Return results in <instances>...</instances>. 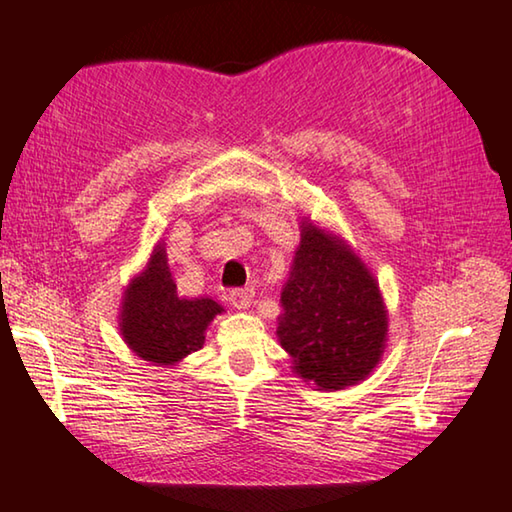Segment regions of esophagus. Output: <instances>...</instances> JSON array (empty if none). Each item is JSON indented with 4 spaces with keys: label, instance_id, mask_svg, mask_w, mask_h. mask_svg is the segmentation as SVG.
Returning a JSON list of instances; mask_svg holds the SVG:
<instances>
[{
    "label": "esophagus",
    "instance_id": "esophagus-1",
    "mask_svg": "<svg viewBox=\"0 0 512 512\" xmlns=\"http://www.w3.org/2000/svg\"><path fill=\"white\" fill-rule=\"evenodd\" d=\"M253 297H255V292L250 288H237L231 292V297L228 299H231V303L237 310H248L250 303H253Z\"/></svg>",
    "mask_w": 512,
    "mask_h": 512
}]
</instances>
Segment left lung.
I'll list each match as a JSON object with an SVG mask.
<instances>
[{
	"instance_id": "8db88e82",
	"label": "left lung",
	"mask_w": 512,
	"mask_h": 512,
	"mask_svg": "<svg viewBox=\"0 0 512 512\" xmlns=\"http://www.w3.org/2000/svg\"><path fill=\"white\" fill-rule=\"evenodd\" d=\"M299 231L275 334L292 374L319 391H339L378 367L389 314L378 279L343 237L310 217H301Z\"/></svg>"
}]
</instances>
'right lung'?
<instances>
[{
    "label": "right lung",
    "instance_id": "add662e5",
    "mask_svg": "<svg viewBox=\"0 0 512 512\" xmlns=\"http://www.w3.org/2000/svg\"><path fill=\"white\" fill-rule=\"evenodd\" d=\"M224 312L211 297H180L165 242L151 250L145 268L129 279L118 310V330L129 350L158 367L182 363L204 345V334Z\"/></svg>",
    "mask_w": 512,
    "mask_h": 512
}]
</instances>
